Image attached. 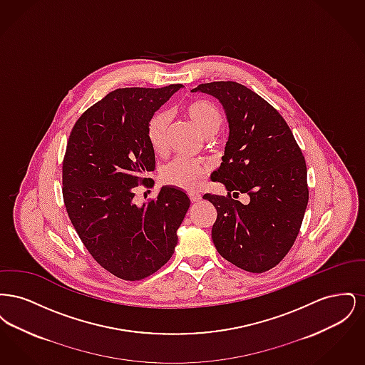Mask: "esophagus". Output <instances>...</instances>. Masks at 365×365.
I'll return each mask as SVG.
<instances>
[{
  "instance_id": "1",
  "label": "esophagus",
  "mask_w": 365,
  "mask_h": 365,
  "mask_svg": "<svg viewBox=\"0 0 365 365\" xmlns=\"http://www.w3.org/2000/svg\"><path fill=\"white\" fill-rule=\"evenodd\" d=\"M189 197H190L191 202H192V204H195V202H198V201L201 200V195H200V194H197V192H191Z\"/></svg>"
}]
</instances>
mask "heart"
Segmentation results:
<instances>
[{
    "instance_id": "1",
    "label": "heart",
    "mask_w": 365,
    "mask_h": 365,
    "mask_svg": "<svg viewBox=\"0 0 365 365\" xmlns=\"http://www.w3.org/2000/svg\"><path fill=\"white\" fill-rule=\"evenodd\" d=\"M185 113L205 137L215 134L223 123V115L219 108L205 100H195L186 105ZM170 123L171 115L167 110H158L146 125V138L158 156H163L168 149ZM205 173L207 168L201 163L186 157H175L163 168L161 180L180 190L194 191L202 185Z\"/></svg>"
}]
</instances>
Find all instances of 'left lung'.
<instances>
[{
	"label": "left lung",
	"mask_w": 365,
	"mask_h": 365,
	"mask_svg": "<svg viewBox=\"0 0 365 365\" xmlns=\"http://www.w3.org/2000/svg\"><path fill=\"white\" fill-rule=\"evenodd\" d=\"M192 91L216 97L226 110L230 137L223 163L212 178L225 195L205 194L217 212L212 240L222 257L261 274L289 253L309 200L307 164L282 115L262 97L237 82H210ZM246 192L243 206L230 197Z\"/></svg>",
	"instance_id": "8db88e82"
}]
</instances>
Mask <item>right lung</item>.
Returning a JSON list of instances; mask_svg holds the SVG:
<instances>
[{
  "label": "right lung",
  "mask_w": 365,
  "mask_h": 365,
  "mask_svg": "<svg viewBox=\"0 0 365 365\" xmlns=\"http://www.w3.org/2000/svg\"><path fill=\"white\" fill-rule=\"evenodd\" d=\"M182 85L124 87L105 96L76 120L63 160V198L88 253L108 272L140 280L174 255L176 231L190 207L185 191L164 186L143 205L139 185L156 170L146 125Z\"/></svg>",
  "instance_id": "1"
}]
</instances>
